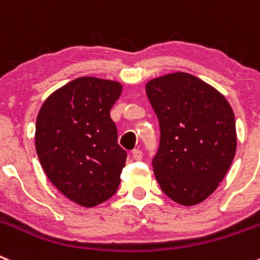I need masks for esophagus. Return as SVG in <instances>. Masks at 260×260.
I'll list each match as a JSON object with an SVG mask.
<instances>
[{
    "label": "esophagus",
    "mask_w": 260,
    "mask_h": 260,
    "mask_svg": "<svg viewBox=\"0 0 260 260\" xmlns=\"http://www.w3.org/2000/svg\"><path fill=\"white\" fill-rule=\"evenodd\" d=\"M132 156H133V159H135V160H141L142 156H144V154H142L141 150L135 149L132 151Z\"/></svg>",
    "instance_id": "esophagus-1"
}]
</instances>
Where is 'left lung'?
I'll return each mask as SVG.
<instances>
[{
	"label": "left lung",
	"instance_id": "8db88e82",
	"mask_svg": "<svg viewBox=\"0 0 260 260\" xmlns=\"http://www.w3.org/2000/svg\"><path fill=\"white\" fill-rule=\"evenodd\" d=\"M159 119L160 144L152 167L160 188L191 207L212 195L224 178L237 146L235 114L214 87L188 73L146 83Z\"/></svg>",
	"mask_w": 260,
	"mask_h": 260
}]
</instances>
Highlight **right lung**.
I'll list each match as a JSON object with an SVG mask.
<instances>
[{
  "label": "right lung",
  "instance_id": "add662e5",
  "mask_svg": "<svg viewBox=\"0 0 260 260\" xmlns=\"http://www.w3.org/2000/svg\"><path fill=\"white\" fill-rule=\"evenodd\" d=\"M122 84L82 77L51 93L36 123V150L52 185L69 200L92 208L120 183L127 152L118 145L110 109Z\"/></svg>",
  "mask_w": 260,
  "mask_h": 260
}]
</instances>
